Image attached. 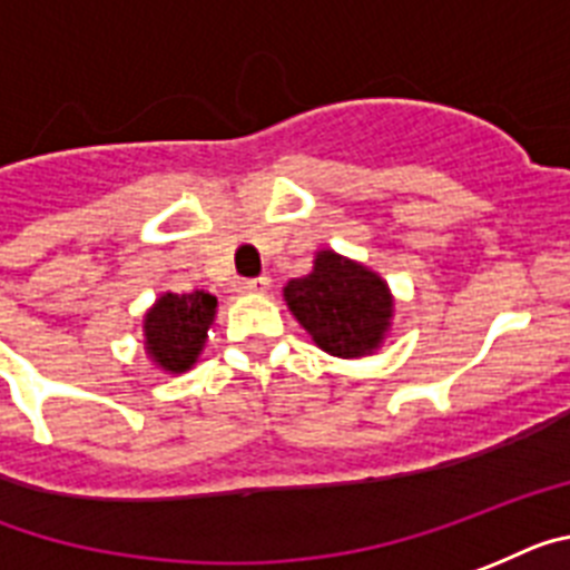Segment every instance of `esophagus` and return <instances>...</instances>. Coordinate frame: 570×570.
Masks as SVG:
<instances>
[{"label":"esophagus","instance_id":"obj_1","mask_svg":"<svg viewBox=\"0 0 570 570\" xmlns=\"http://www.w3.org/2000/svg\"><path fill=\"white\" fill-rule=\"evenodd\" d=\"M240 289L248 295H263L266 289H269V277H252V281H243Z\"/></svg>","mask_w":570,"mask_h":570}]
</instances>
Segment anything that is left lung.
Masks as SVG:
<instances>
[{
  "instance_id": "1",
  "label": "left lung",
  "mask_w": 570,
  "mask_h": 570,
  "mask_svg": "<svg viewBox=\"0 0 570 570\" xmlns=\"http://www.w3.org/2000/svg\"><path fill=\"white\" fill-rule=\"evenodd\" d=\"M286 307L330 356L376 351L391 330L394 298L376 272L336 252H318L313 272L284 286Z\"/></svg>"
}]
</instances>
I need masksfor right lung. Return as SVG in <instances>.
Returning a JSON list of instances; mask_svg holds the SVG:
<instances>
[{"instance_id":"obj_1","label":"right lung","mask_w":570,"mask_h":570,"mask_svg":"<svg viewBox=\"0 0 570 570\" xmlns=\"http://www.w3.org/2000/svg\"><path fill=\"white\" fill-rule=\"evenodd\" d=\"M217 298L203 289L188 295L165 293L145 315V347L150 358L170 374L190 371L208 338Z\"/></svg>"}]
</instances>
